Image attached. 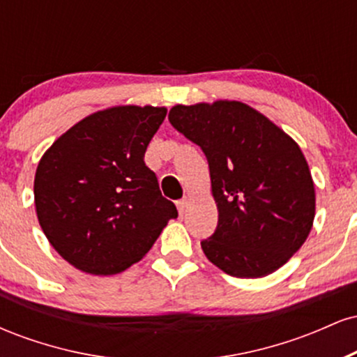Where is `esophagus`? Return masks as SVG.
<instances>
[{"instance_id": "obj_1", "label": "esophagus", "mask_w": 357, "mask_h": 357, "mask_svg": "<svg viewBox=\"0 0 357 357\" xmlns=\"http://www.w3.org/2000/svg\"><path fill=\"white\" fill-rule=\"evenodd\" d=\"M176 206H178L179 215H184V213H186V210H188V198L179 199V202L176 203Z\"/></svg>"}]
</instances>
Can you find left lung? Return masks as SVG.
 <instances>
[{
  "label": "left lung",
  "mask_w": 357,
  "mask_h": 357,
  "mask_svg": "<svg viewBox=\"0 0 357 357\" xmlns=\"http://www.w3.org/2000/svg\"><path fill=\"white\" fill-rule=\"evenodd\" d=\"M167 117L210 165L218 227L202 241L208 260L238 278H260L285 265L315 216L312 174L297 142L238 100L178 104Z\"/></svg>",
  "instance_id": "1"
}]
</instances>
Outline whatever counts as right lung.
<instances>
[{"label":"right lung","instance_id":"right-lung-1","mask_svg":"<svg viewBox=\"0 0 357 357\" xmlns=\"http://www.w3.org/2000/svg\"><path fill=\"white\" fill-rule=\"evenodd\" d=\"M166 112L153 105L97 110L40 159L33 186L38 223L59 255L82 272H124L178 216L144 162Z\"/></svg>","mask_w":357,"mask_h":357}]
</instances>
